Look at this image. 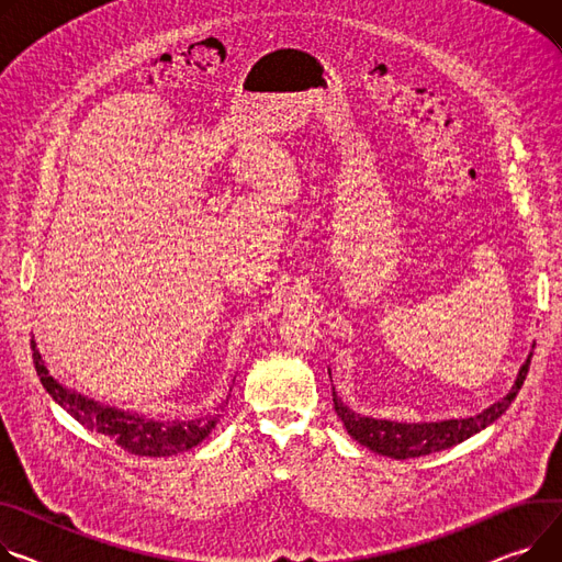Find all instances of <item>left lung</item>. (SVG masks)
<instances>
[{"label":"left lung","mask_w":562,"mask_h":562,"mask_svg":"<svg viewBox=\"0 0 562 562\" xmlns=\"http://www.w3.org/2000/svg\"><path fill=\"white\" fill-rule=\"evenodd\" d=\"M531 357L533 352H529L527 361L521 363L510 391L499 402L491 404L488 408H483L481 414L470 418H450V420H438V423H400V420H386V418H370V416L355 414V411L346 406L344 400L336 395L331 386L334 411L336 416L341 418L348 434L357 442L368 447V450L391 459L425 457L468 440L470 436L493 425L502 414H506V408L510 406V402L515 400L521 384L527 380Z\"/></svg>","instance_id":"8db88e82"}]
</instances>
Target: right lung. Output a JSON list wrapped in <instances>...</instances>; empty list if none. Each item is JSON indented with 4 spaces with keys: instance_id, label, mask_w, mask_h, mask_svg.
Returning <instances> with one entry per match:
<instances>
[{
    "instance_id": "right-lung-1",
    "label": "right lung",
    "mask_w": 562,
    "mask_h": 562,
    "mask_svg": "<svg viewBox=\"0 0 562 562\" xmlns=\"http://www.w3.org/2000/svg\"><path fill=\"white\" fill-rule=\"evenodd\" d=\"M31 350H33V363H35L37 378H41L45 391L54 397V402L60 404L74 420L97 434L112 438L131 454L173 457V454L192 450V447H196L199 442H203L210 436V431L216 427V423L221 418V414H214V416H203L196 420H167L165 423V420L135 414V411H124L117 406L101 404L92 397H86L74 389H67L65 384H60L49 372V368L33 339H31Z\"/></svg>"
}]
</instances>
